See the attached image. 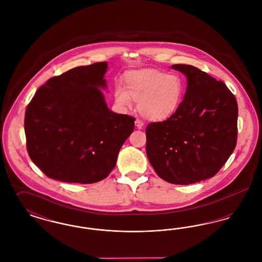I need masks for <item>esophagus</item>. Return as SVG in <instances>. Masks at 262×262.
<instances>
[{"label": "esophagus", "instance_id": "34e87169", "mask_svg": "<svg viewBox=\"0 0 262 262\" xmlns=\"http://www.w3.org/2000/svg\"><path fill=\"white\" fill-rule=\"evenodd\" d=\"M143 125H144V123L141 120H139V119L136 120V126L138 129H141L143 127Z\"/></svg>", "mask_w": 262, "mask_h": 262}]
</instances>
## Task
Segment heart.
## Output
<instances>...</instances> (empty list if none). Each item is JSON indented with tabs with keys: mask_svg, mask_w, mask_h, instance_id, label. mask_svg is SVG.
I'll list each match as a JSON object with an SVG mask.
<instances>
[{
	"mask_svg": "<svg viewBox=\"0 0 262 262\" xmlns=\"http://www.w3.org/2000/svg\"><path fill=\"white\" fill-rule=\"evenodd\" d=\"M126 89L118 85L115 90L116 102L130 107L136 100L139 113L151 121H162L179 109L186 90L181 75L143 69L128 73L125 76Z\"/></svg>",
	"mask_w": 262,
	"mask_h": 262,
	"instance_id": "b5f03b06",
	"label": "heart"
}]
</instances>
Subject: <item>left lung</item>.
Wrapping results in <instances>:
<instances>
[{
  "mask_svg": "<svg viewBox=\"0 0 262 262\" xmlns=\"http://www.w3.org/2000/svg\"><path fill=\"white\" fill-rule=\"evenodd\" d=\"M186 75L179 109L146 126V154L164 181L190 185L214 177L236 147L237 103L223 81L189 64H173Z\"/></svg>",
  "mask_w": 262,
  "mask_h": 262,
  "instance_id": "1",
  "label": "left lung"
}]
</instances>
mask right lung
Segmentation results:
<instances>
[{
	"label": "right lung",
	"instance_id": "right-lung-1",
	"mask_svg": "<svg viewBox=\"0 0 262 262\" xmlns=\"http://www.w3.org/2000/svg\"><path fill=\"white\" fill-rule=\"evenodd\" d=\"M107 62L77 67L38 89L25 117L29 157L51 179L93 184L116 166L136 119L112 112L101 89L107 88Z\"/></svg>",
	"mask_w": 262,
	"mask_h": 262
}]
</instances>
